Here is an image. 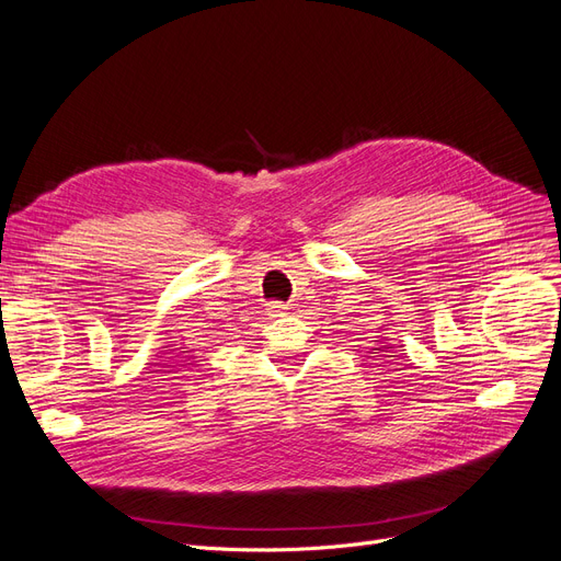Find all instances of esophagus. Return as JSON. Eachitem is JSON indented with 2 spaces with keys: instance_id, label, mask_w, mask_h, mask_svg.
<instances>
[{
  "instance_id": "obj_1",
  "label": "esophagus",
  "mask_w": 561,
  "mask_h": 561,
  "mask_svg": "<svg viewBox=\"0 0 561 561\" xmlns=\"http://www.w3.org/2000/svg\"><path fill=\"white\" fill-rule=\"evenodd\" d=\"M267 312L273 314V317H282V314H286V305L284 302H270L267 305Z\"/></svg>"
}]
</instances>
